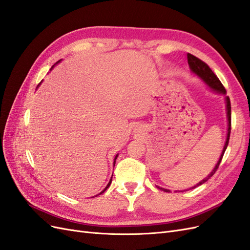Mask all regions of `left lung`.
Instances as JSON below:
<instances>
[{
	"instance_id": "1",
	"label": "left lung",
	"mask_w": 250,
	"mask_h": 250,
	"mask_svg": "<svg viewBox=\"0 0 250 250\" xmlns=\"http://www.w3.org/2000/svg\"><path fill=\"white\" fill-rule=\"evenodd\" d=\"M188 66H190V70L191 72L196 75L199 79H201L204 83H206V85L210 89L213 90L214 93L216 94H219V95H222L224 96V101H225V108H226V119H228V134H226V141H225V144H224V147H223V150L221 152V155L220 157H219V160L216 164V166L214 167V169L211 170V172L208 174V175L203 178L201 181H199V183L197 185H195L194 187L188 188V190H191V188H197L199 186H201L202 184L206 183V181H208L211 176L214 175L215 172L217 171L219 165H220L221 163V160L223 157V154L225 152L226 148H228V145H229V135H230V120H231V107H230V101H229V98L226 96V90L224 88V86L222 85V83L220 82V80H219L217 78L216 75L214 74V72L211 71L209 69V66L204 63L202 60H200L199 58L195 57L194 55L192 54H188ZM156 188H158V190L161 191H164V192H170V190H168V188H162V187H158L156 186ZM186 191V190H185Z\"/></svg>"
}]
</instances>
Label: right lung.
<instances>
[{"label":"right lung","instance_id":"obj_1","mask_svg":"<svg viewBox=\"0 0 250 250\" xmlns=\"http://www.w3.org/2000/svg\"><path fill=\"white\" fill-rule=\"evenodd\" d=\"M62 62V60H59V62H56V63H55V64H57V63H59V62ZM55 64H54V65H55ZM52 69H53V66H52ZM40 84H41V83H40ZM118 155H119V154H117V155H116V156H115V160H113V167H115V165H116V160H117V157H118ZM111 178H112V176H111V177H110V180H109V183H108V184H107V186H106V187H105V188H104V190H103V191H102V192H100V194H102V193H104V192H105V191H106V190H107V188H108V187H109V186H110V184H111ZM100 194H99V195H100ZM96 197H97V195H96Z\"/></svg>","mask_w":250,"mask_h":250}]
</instances>
